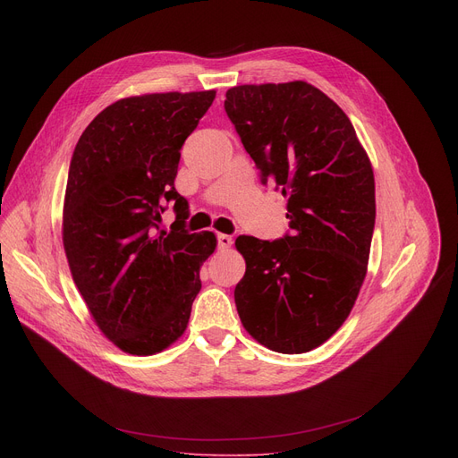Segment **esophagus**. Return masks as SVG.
I'll list each match as a JSON object with an SVG mask.
<instances>
[{"instance_id": "34e87169", "label": "esophagus", "mask_w": 458, "mask_h": 458, "mask_svg": "<svg viewBox=\"0 0 458 458\" xmlns=\"http://www.w3.org/2000/svg\"><path fill=\"white\" fill-rule=\"evenodd\" d=\"M232 243H233L232 235H228V233H216V245H219V249H221V250L230 249V247H232Z\"/></svg>"}]
</instances>
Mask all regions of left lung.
<instances>
[{
	"label": "left lung",
	"mask_w": 458,
	"mask_h": 458,
	"mask_svg": "<svg viewBox=\"0 0 458 458\" xmlns=\"http://www.w3.org/2000/svg\"><path fill=\"white\" fill-rule=\"evenodd\" d=\"M225 109L261 183L287 195L290 232L235 239L243 327L271 351L299 354L338 330L366 278L375 178L349 116L304 81L228 89Z\"/></svg>",
	"instance_id": "1"
}]
</instances>
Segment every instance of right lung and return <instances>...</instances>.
Masks as SVG:
<instances>
[{
    "label": "right lung",
    "instance_id": "obj_1",
    "mask_svg": "<svg viewBox=\"0 0 458 458\" xmlns=\"http://www.w3.org/2000/svg\"><path fill=\"white\" fill-rule=\"evenodd\" d=\"M215 90L131 96L106 107L81 133L68 168L63 245L96 325L130 354H156L183 334L199 295L211 232L185 230L174 189L180 148ZM175 204L171 233L158 228Z\"/></svg>",
    "mask_w": 458,
    "mask_h": 458
}]
</instances>
